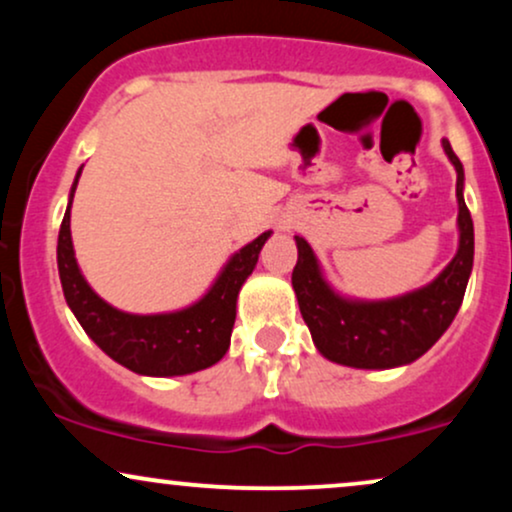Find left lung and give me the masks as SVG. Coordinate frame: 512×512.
Masks as SVG:
<instances>
[{
	"mask_svg": "<svg viewBox=\"0 0 512 512\" xmlns=\"http://www.w3.org/2000/svg\"><path fill=\"white\" fill-rule=\"evenodd\" d=\"M443 149L457 170L460 248L438 279L390 301H349L322 279L313 248L296 236L298 262L291 284L301 315L322 356L351 368H395L424 356L460 310L474 262V223L462 197L464 170L448 139Z\"/></svg>",
	"mask_w": 512,
	"mask_h": 512,
	"instance_id": "obj_1",
	"label": "left lung"
}]
</instances>
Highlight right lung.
<instances>
[{"label": "right lung", "mask_w": 512, "mask_h": 512, "mask_svg": "<svg viewBox=\"0 0 512 512\" xmlns=\"http://www.w3.org/2000/svg\"><path fill=\"white\" fill-rule=\"evenodd\" d=\"M79 175L81 170L76 173L67 214L60 226V238H57V267H60L64 298L88 337L113 361L139 375H156V378L187 375L221 361L231 344L238 291L255 269L264 240L272 233H262L260 238L236 252L207 296L199 298L190 308L163 315L122 313L93 293L76 264L72 231H69V209H72Z\"/></svg>", "instance_id": "add662e5"}]
</instances>
